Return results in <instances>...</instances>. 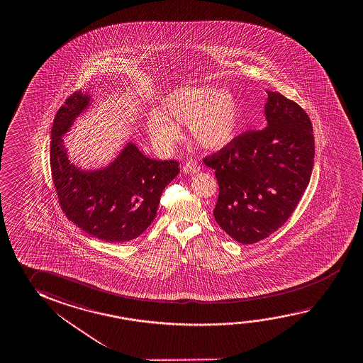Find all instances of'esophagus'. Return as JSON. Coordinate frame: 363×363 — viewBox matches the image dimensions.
<instances>
[{
  "mask_svg": "<svg viewBox=\"0 0 363 363\" xmlns=\"http://www.w3.org/2000/svg\"><path fill=\"white\" fill-rule=\"evenodd\" d=\"M200 171V166L199 163L195 161H189L184 166V172L189 173V174H195V173Z\"/></svg>",
  "mask_w": 363,
  "mask_h": 363,
  "instance_id": "obj_1",
  "label": "esophagus"
}]
</instances>
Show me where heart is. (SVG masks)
Here are the masks:
<instances>
[{
	"label": "heart",
	"mask_w": 363,
	"mask_h": 363,
	"mask_svg": "<svg viewBox=\"0 0 363 363\" xmlns=\"http://www.w3.org/2000/svg\"><path fill=\"white\" fill-rule=\"evenodd\" d=\"M239 107L229 89L216 86L179 87L162 97L147 119L149 135L161 145L179 137V124H189L191 137L206 149H221L237 135Z\"/></svg>",
	"instance_id": "heart-1"
}]
</instances>
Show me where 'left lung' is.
I'll use <instances>...</instances> for the list:
<instances>
[{"label":"left lung","mask_w":363,"mask_h":363,"mask_svg":"<svg viewBox=\"0 0 363 363\" xmlns=\"http://www.w3.org/2000/svg\"><path fill=\"white\" fill-rule=\"evenodd\" d=\"M267 125L240 134L203 160L219 184L215 220L242 244L257 243L285 224L314 166L308 113L279 92L267 91Z\"/></svg>","instance_id":"left-lung-1"}]
</instances>
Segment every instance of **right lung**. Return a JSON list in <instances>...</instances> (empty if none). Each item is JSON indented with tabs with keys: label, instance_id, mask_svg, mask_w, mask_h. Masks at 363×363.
Segmentation results:
<instances>
[{
	"label": "right lung",
	"instance_id": "obj_1",
	"mask_svg": "<svg viewBox=\"0 0 363 363\" xmlns=\"http://www.w3.org/2000/svg\"><path fill=\"white\" fill-rule=\"evenodd\" d=\"M91 104L89 92H74L55 115L50 143L54 187L63 213L79 229L107 243H124L152 224L162 192L179 174V162L150 160L128 142L104 168L73 164L63 137Z\"/></svg>",
	"mask_w": 363,
	"mask_h": 363
}]
</instances>
